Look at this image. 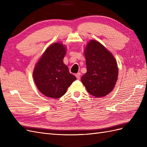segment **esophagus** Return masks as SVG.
<instances>
[{
	"label": "esophagus",
	"mask_w": 147,
	"mask_h": 147,
	"mask_svg": "<svg viewBox=\"0 0 147 147\" xmlns=\"http://www.w3.org/2000/svg\"><path fill=\"white\" fill-rule=\"evenodd\" d=\"M75 76H76V77H77V78L78 80H80V77H81V74L80 73H78V74H77L76 75H75Z\"/></svg>",
	"instance_id": "esophagus-1"
}]
</instances>
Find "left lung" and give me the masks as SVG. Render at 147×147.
<instances>
[{"mask_svg":"<svg viewBox=\"0 0 147 147\" xmlns=\"http://www.w3.org/2000/svg\"><path fill=\"white\" fill-rule=\"evenodd\" d=\"M87 72L81 80L90 94L96 97L112 91L118 79L117 61L112 53L96 40H91L84 49Z\"/></svg>","mask_w":147,"mask_h":147,"instance_id":"left-lung-1","label":"left lung"}]
</instances>
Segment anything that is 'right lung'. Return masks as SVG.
I'll return each instance as SVG.
<instances>
[{
  "instance_id": "add662e5",
  "label": "right lung",
  "mask_w": 147,
  "mask_h": 147,
  "mask_svg": "<svg viewBox=\"0 0 147 147\" xmlns=\"http://www.w3.org/2000/svg\"><path fill=\"white\" fill-rule=\"evenodd\" d=\"M65 48L55 43L49 47L39 59L33 73L35 84L43 94L57 99L63 96L77 78L63 63Z\"/></svg>"
}]
</instances>
